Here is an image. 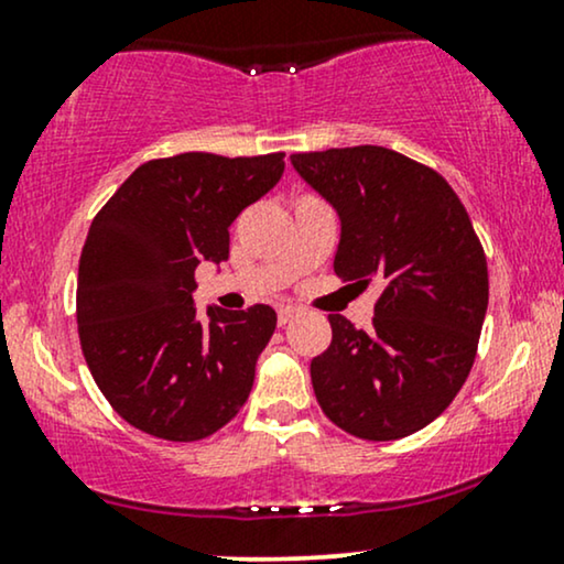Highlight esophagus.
I'll list each match as a JSON object with an SVG mask.
<instances>
[{"instance_id":"esophagus-1","label":"esophagus","mask_w":564,"mask_h":564,"mask_svg":"<svg viewBox=\"0 0 564 564\" xmlns=\"http://www.w3.org/2000/svg\"><path fill=\"white\" fill-rule=\"evenodd\" d=\"M296 315H300V310L296 307H281L278 310V325H286L289 321H294Z\"/></svg>"}]
</instances>
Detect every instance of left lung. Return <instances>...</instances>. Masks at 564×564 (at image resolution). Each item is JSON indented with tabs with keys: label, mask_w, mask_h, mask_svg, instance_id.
I'll use <instances>...</instances> for the list:
<instances>
[{
	"label": "left lung",
	"mask_w": 564,
	"mask_h": 564,
	"mask_svg": "<svg viewBox=\"0 0 564 564\" xmlns=\"http://www.w3.org/2000/svg\"><path fill=\"white\" fill-rule=\"evenodd\" d=\"M341 217L334 270L381 286L370 330L328 315L330 347L312 359L317 404L365 441L433 423L476 362L488 268L470 215L433 167L386 147L291 154Z\"/></svg>",
	"instance_id": "1"
}]
</instances>
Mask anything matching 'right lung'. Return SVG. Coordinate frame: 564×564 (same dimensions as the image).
<instances>
[{
  "label": "right lung",
  "instance_id": "1",
  "mask_svg": "<svg viewBox=\"0 0 564 564\" xmlns=\"http://www.w3.org/2000/svg\"><path fill=\"white\" fill-rule=\"evenodd\" d=\"M283 167V152L149 160L91 220L78 262L80 349L99 391L133 429L199 441L247 402L275 310L209 307L202 323L194 270L228 260V226Z\"/></svg>",
  "mask_w": 564,
  "mask_h": 564
}]
</instances>
